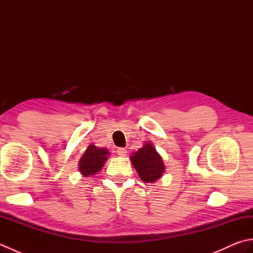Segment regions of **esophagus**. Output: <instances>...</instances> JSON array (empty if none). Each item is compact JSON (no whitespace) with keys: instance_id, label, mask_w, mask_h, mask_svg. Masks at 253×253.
I'll use <instances>...</instances> for the list:
<instances>
[{"instance_id":"esophagus-1","label":"esophagus","mask_w":253,"mask_h":253,"mask_svg":"<svg viewBox=\"0 0 253 253\" xmlns=\"http://www.w3.org/2000/svg\"><path fill=\"white\" fill-rule=\"evenodd\" d=\"M116 152H117L118 155H120V157H126L127 150L125 148H118Z\"/></svg>"}]
</instances>
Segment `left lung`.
Instances as JSON below:
<instances>
[{"mask_svg":"<svg viewBox=\"0 0 253 253\" xmlns=\"http://www.w3.org/2000/svg\"><path fill=\"white\" fill-rule=\"evenodd\" d=\"M130 161L144 182H155L165 171L163 160L151 142H147L133 153Z\"/></svg>","mask_w":253,"mask_h":253,"instance_id":"left-lung-1","label":"left lung"}]
</instances>
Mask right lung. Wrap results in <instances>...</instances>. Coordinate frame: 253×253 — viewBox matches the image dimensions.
Here are the masks:
<instances>
[{
    "label": "right lung",
    "mask_w": 253,
    "mask_h": 253,
    "mask_svg": "<svg viewBox=\"0 0 253 253\" xmlns=\"http://www.w3.org/2000/svg\"><path fill=\"white\" fill-rule=\"evenodd\" d=\"M109 154L107 149L90 144L79 161V171L84 177L93 176L103 168Z\"/></svg>",
    "instance_id": "add662e5"
}]
</instances>
